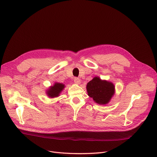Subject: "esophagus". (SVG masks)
Listing matches in <instances>:
<instances>
[{
  "label": "esophagus",
  "instance_id": "1",
  "mask_svg": "<svg viewBox=\"0 0 157 157\" xmlns=\"http://www.w3.org/2000/svg\"><path fill=\"white\" fill-rule=\"evenodd\" d=\"M74 82L76 83V84H80V79L79 78H77V77H75L74 79Z\"/></svg>",
  "mask_w": 157,
  "mask_h": 157
}]
</instances>
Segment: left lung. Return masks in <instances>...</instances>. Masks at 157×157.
Wrapping results in <instances>:
<instances>
[{"label": "left lung", "instance_id": "1", "mask_svg": "<svg viewBox=\"0 0 157 157\" xmlns=\"http://www.w3.org/2000/svg\"><path fill=\"white\" fill-rule=\"evenodd\" d=\"M88 95L100 105L108 103L115 94V86L113 83L102 80L98 77H95L86 85Z\"/></svg>", "mask_w": 157, "mask_h": 157}]
</instances>
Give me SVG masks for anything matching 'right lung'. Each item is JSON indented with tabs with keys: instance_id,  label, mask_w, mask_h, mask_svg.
I'll use <instances>...</instances> for the list:
<instances>
[{
	"instance_id": "obj_1",
	"label": "right lung",
	"mask_w": 157,
	"mask_h": 157,
	"mask_svg": "<svg viewBox=\"0 0 157 157\" xmlns=\"http://www.w3.org/2000/svg\"><path fill=\"white\" fill-rule=\"evenodd\" d=\"M65 86V85L63 83L56 82L53 86H50V88L47 91V94L50 98L59 97Z\"/></svg>"
}]
</instances>
